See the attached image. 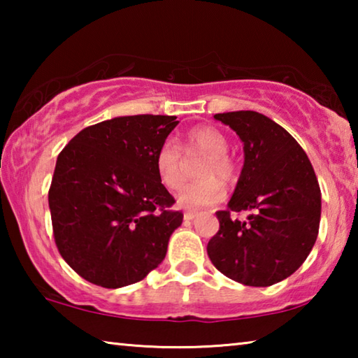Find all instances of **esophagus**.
Instances as JSON below:
<instances>
[{"label":"esophagus","instance_id":"34e87169","mask_svg":"<svg viewBox=\"0 0 358 358\" xmlns=\"http://www.w3.org/2000/svg\"><path fill=\"white\" fill-rule=\"evenodd\" d=\"M196 216H197V211H186L183 217L186 221H192Z\"/></svg>","mask_w":358,"mask_h":358}]
</instances>
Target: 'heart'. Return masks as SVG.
<instances>
[{
  "instance_id": "b5f03b06",
  "label": "heart",
  "mask_w": 358,
  "mask_h": 358,
  "mask_svg": "<svg viewBox=\"0 0 358 358\" xmlns=\"http://www.w3.org/2000/svg\"><path fill=\"white\" fill-rule=\"evenodd\" d=\"M186 151L197 148L208 155V159L203 162L199 175L203 180L197 183L187 185L183 191L178 194L177 202L181 208L197 210L210 207L221 202L226 191L217 178L229 181L232 178L234 166L229 159L227 150L229 143L221 131L211 126H197V128L187 132ZM156 173L159 181L169 191H178L185 183V161L178 143L167 138L157 150L155 157Z\"/></svg>"
}]
</instances>
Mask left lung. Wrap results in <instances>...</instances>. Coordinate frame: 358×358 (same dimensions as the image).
Here are the masks:
<instances>
[{
	"instance_id": "left-lung-1",
	"label": "left lung",
	"mask_w": 358,
	"mask_h": 358,
	"mask_svg": "<svg viewBox=\"0 0 358 358\" xmlns=\"http://www.w3.org/2000/svg\"><path fill=\"white\" fill-rule=\"evenodd\" d=\"M243 142L245 162L208 257L222 275L245 286L266 287L286 280L316 243L320 187L310 159L289 132L252 110L216 113ZM251 210L245 222L229 216Z\"/></svg>"
}]
</instances>
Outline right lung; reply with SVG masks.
Returning <instances> with one entry per match:
<instances>
[{"mask_svg":"<svg viewBox=\"0 0 358 358\" xmlns=\"http://www.w3.org/2000/svg\"><path fill=\"white\" fill-rule=\"evenodd\" d=\"M180 121L117 117L88 126L58 155L48 191L62 257L107 289L143 280L166 257L183 213L156 173L157 150Z\"/></svg>","mask_w":358,"mask_h":358,"instance_id":"obj_1","label":"right lung"}]
</instances>
